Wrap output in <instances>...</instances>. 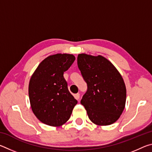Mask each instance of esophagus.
Masks as SVG:
<instances>
[{
  "mask_svg": "<svg viewBox=\"0 0 152 152\" xmlns=\"http://www.w3.org/2000/svg\"><path fill=\"white\" fill-rule=\"evenodd\" d=\"M74 97H75V99L77 100V101H79V99H80V94L79 93H77L74 95Z\"/></svg>",
  "mask_w": 152,
  "mask_h": 152,
  "instance_id": "obj_1",
  "label": "esophagus"
}]
</instances>
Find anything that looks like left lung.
I'll return each mask as SVG.
<instances>
[{
    "mask_svg": "<svg viewBox=\"0 0 152 152\" xmlns=\"http://www.w3.org/2000/svg\"><path fill=\"white\" fill-rule=\"evenodd\" d=\"M77 62L88 86L80 102L90 120L99 126L116 122L126 102V86L119 72L101 55L80 53Z\"/></svg>",
    "mask_w": 152,
    "mask_h": 152,
    "instance_id": "left-lung-1",
    "label": "left lung"
}]
</instances>
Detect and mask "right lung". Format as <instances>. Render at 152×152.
<instances>
[{
	"mask_svg": "<svg viewBox=\"0 0 152 152\" xmlns=\"http://www.w3.org/2000/svg\"><path fill=\"white\" fill-rule=\"evenodd\" d=\"M75 60L69 53H57L45 58L31 77L29 97L31 107L41 122L60 127L70 119L78 101L70 94L64 78Z\"/></svg>",
	"mask_w": 152,
	"mask_h": 152,
	"instance_id": "1",
	"label": "right lung"
}]
</instances>
